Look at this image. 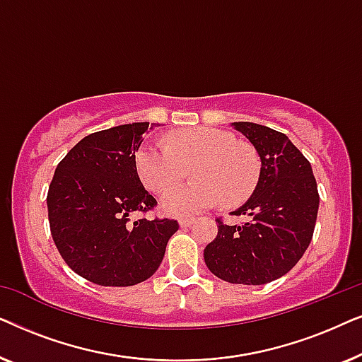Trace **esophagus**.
<instances>
[{
  "mask_svg": "<svg viewBox=\"0 0 362 362\" xmlns=\"http://www.w3.org/2000/svg\"><path fill=\"white\" fill-rule=\"evenodd\" d=\"M194 219H180V226L181 227H191L192 224H194Z\"/></svg>",
  "mask_w": 362,
  "mask_h": 362,
  "instance_id": "obj_1",
  "label": "esophagus"
}]
</instances>
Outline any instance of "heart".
<instances>
[{"label":"heart","mask_w":362,"mask_h":362,"mask_svg":"<svg viewBox=\"0 0 362 362\" xmlns=\"http://www.w3.org/2000/svg\"><path fill=\"white\" fill-rule=\"evenodd\" d=\"M168 145L143 141L136 148L135 170L146 189L163 192L185 180L192 168L196 181L173 187L163 196L168 214L189 216L216 206L235 207L245 202L260 180L262 161L254 146L235 135L211 127L171 133Z\"/></svg>","instance_id":"obj_1"}]
</instances>
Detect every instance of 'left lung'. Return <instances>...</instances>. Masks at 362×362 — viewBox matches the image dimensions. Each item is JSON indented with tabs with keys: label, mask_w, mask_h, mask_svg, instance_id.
Returning a JSON list of instances; mask_svg holds the SVG:
<instances>
[{
	"label": "left lung",
	"mask_w": 362,
	"mask_h": 362,
	"mask_svg": "<svg viewBox=\"0 0 362 362\" xmlns=\"http://www.w3.org/2000/svg\"><path fill=\"white\" fill-rule=\"evenodd\" d=\"M259 153L255 191L232 212L240 226L217 219V235L204 249L212 274L229 284L264 285L293 269L313 237L320 196L310 161L285 133L252 122H234Z\"/></svg>",
	"instance_id": "obj_1"
}]
</instances>
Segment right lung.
Listing matches in <instances>:
<instances>
[{
	"mask_svg": "<svg viewBox=\"0 0 362 362\" xmlns=\"http://www.w3.org/2000/svg\"><path fill=\"white\" fill-rule=\"evenodd\" d=\"M148 122L118 125L82 138L64 156L47 192L51 234L77 275L102 286H132L150 279L165 257L175 219L130 221L156 199L135 170Z\"/></svg>",
	"mask_w": 362,
	"mask_h": 362,
	"instance_id": "1",
	"label": "right lung"
}]
</instances>
